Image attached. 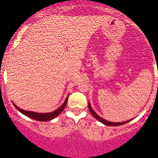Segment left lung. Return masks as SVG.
Returning a JSON list of instances; mask_svg holds the SVG:
<instances>
[{"label":"left lung","mask_w":158,"mask_h":158,"mask_svg":"<svg viewBox=\"0 0 158 158\" xmlns=\"http://www.w3.org/2000/svg\"><path fill=\"white\" fill-rule=\"evenodd\" d=\"M89 110H90L91 114L93 115V117L95 118H96L98 121H99L100 122H102V124H106V125H108V126H118V125H121V124H125V123L128 122L129 121H131V120H129V121H124V122H120V123H116V122H110V121H106V120H104L103 118H100L99 115L97 114H95V111L92 110V106H90V103L89 102Z\"/></svg>","instance_id":"1"}]
</instances>
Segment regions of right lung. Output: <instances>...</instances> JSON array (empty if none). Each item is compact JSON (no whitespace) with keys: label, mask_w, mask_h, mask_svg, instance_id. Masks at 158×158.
Here are the masks:
<instances>
[{"label":"right lung","mask_w":158,"mask_h":158,"mask_svg":"<svg viewBox=\"0 0 158 158\" xmlns=\"http://www.w3.org/2000/svg\"><path fill=\"white\" fill-rule=\"evenodd\" d=\"M66 103H67V98L65 100L64 103L59 108L56 110L53 111V112L51 113H45V114H40V113H35V112H32V111H27V110H23L19 108L17 106H15L14 104V106H15L17 110H18L19 112H21L22 114H24V115L27 116L28 118H32V119L36 120V121H50L52 119H54L57 117L58 115L61 114L63 112V110H64L65 106H66Z\"/></svg>","instance_id":"1"}]
</instances>
